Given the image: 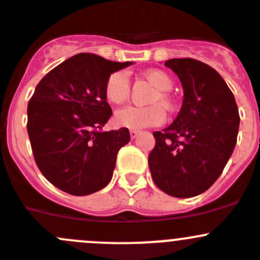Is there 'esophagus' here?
I'll return each instance as SVG.
<instances>
[{"label": "esophagus", "instance_id": "34e87169", "mask_svg": "<svg viewBox=\"0 0 260 260\" xmlns=\"http://www.w3.org/2000/svg\"><path fill=\"white\" fill-rule=\"evenodd\" d=\"M138 135H139V132H137V130H130V137H132V139H135Z\"/></svg>", "mask_w": 260, "mask_h": 260}]
</instances>
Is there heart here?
Masks as SVG:
<instances>
[{"label": "heart", "instance_id": "b5f03b06", "mask_svg": "<svg viewBox=\"0 0 260 260\" xmlns=\"http://www.w3.org/2000/svg\"><path fill=\"white\" fill-rule=\"evenodd\" d=\"M146 77L158 89V92L154 94L152 99V103H161L166 108H170L171 98L168 91L173 87V80L169 77L168 73L159 70H151L147 71ZM104 94L109 103H123L130 94V81L127 73L123 71L112 73L107 78ZM164 120H165V111L159 104H152L148 107L128 106L118 109L114 114L116 125L130 130H143L151 126L161 125Z\"/></svg>", "mask_w": 260, "mask_h": 260}]
</instances>
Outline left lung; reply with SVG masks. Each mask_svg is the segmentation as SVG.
<instances>
[{
  "label": "left lung",
  "instance_id": "left-lung-1",
  "mask_svg": "<svg viewBox=\"0 0 260 260\" xmlns=\"http://www.w3.org/2000/svg\"><path fill=\"white\" fill-rule=\"evenodd\" d=\"M182 82L184 98L174 122L154 132L148 156L153 182L165 193L188 199L214 184L235 149L240 114L222 76L196 59L165 61Z\"/></svg>",
  "mask_w": 260,
  "mask_h": 260
}]
</instances>
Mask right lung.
<instances>
[{"label":"right lung","mask_w":260,"mask_h":260,"mask_svg":"<svg viewBox=\"0 0 260 260\" xmlns=\"http://www.w3.org/2000/svg\"><path fill=\"white\" fill-rule=\"evenodd\" d=\"M133 61H112L81 52L50 71L28 103L27 130L38 169L73 196L101 190L112 179L127 128L101 132L112 116L104 86Z\"/></svg>","instance_id":"right-lung-1"}]
</instances>
